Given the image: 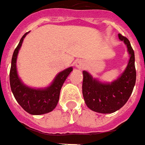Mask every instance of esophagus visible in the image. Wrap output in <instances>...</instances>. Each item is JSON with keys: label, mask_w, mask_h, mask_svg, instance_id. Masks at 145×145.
<instances>
[{"label": "esophagus", "mask_w": 145, "mask_h": 145, "mask_svg": "<svg viewBox=\"0 0 145 145\" xmlns=\"http://www.w3.org/2000/svg\"><path fill=\"white\" fill-rule=\"evenodd\" d=\"M75 67L78 69H83V68L86 67V63L84 61L82 60H79V61H77L75 63Z\"/></svg>", "instance_id": "34e87169"}]
</instances>
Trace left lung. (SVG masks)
Instances as JSON below:
<instances>
[{
  "mask_svg": "<svg viewBox=\"0 0 145 145\" xmlns=\"http://www.w3.org/2000/svg\"><path fill=\"white\" fill-rule=\"evenodd\" d=\"M120 41L127 46L129 61L125 71L116 80L111 83L101 82L86 71H82V95L91 110L99 113L108 114L116 112L127 103L136 83L135 54L127 38L118 34Z\"/></svg>",
  "mask_w": 145,
  "mask_h": 145,
  "instance_id": "left-lung-1",
  "label": "left lung"
}]
</instances>
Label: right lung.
<instances>
[{
	"label": "right lung",
	"mask_w": 145,
	"mask_h": 145,
	"mask_svg": "<svg viewBox=\"0 0 145 145\" xmlns=\"http://www.w3.org/2000/svg\"><path fill=\"white\" fill-rule=\"evenodd\" d=\"M27 33L23 35L13 52L9 72L10 88L16 100L25 112L31 115H42L52 112L56 107L61 88L73 68L69 67L58 73L50 86L47 88L35 89L25 85L18 77L16 63L19 50Z\"/></svg>",
	"instance_id": "right-lung-1"
}]
</instances>
